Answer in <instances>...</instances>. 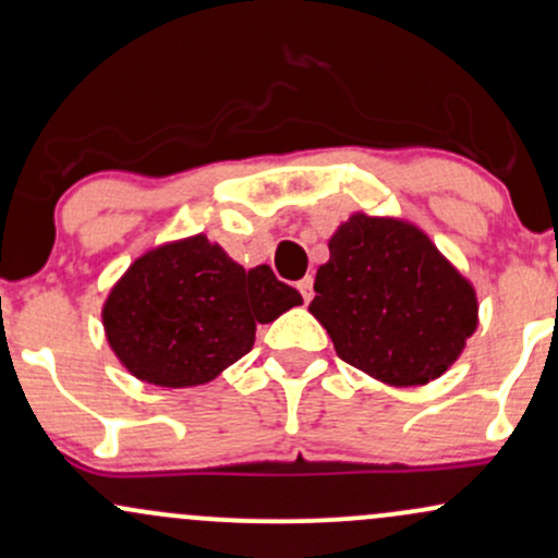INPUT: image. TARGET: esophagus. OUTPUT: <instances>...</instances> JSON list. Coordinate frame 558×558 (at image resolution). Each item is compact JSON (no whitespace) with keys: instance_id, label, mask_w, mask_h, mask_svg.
Segmentation results:
<instances>
[{"instance_id":"1","label":"esophagus","mask_w":558,"mask_h":558,"mask_svg":"<svg viewBox=\"0 0 558 558\" xmlns=\"http://www.w3.org/2000/svg\"><path fill=\"white\" fill-rule=\"evenodd\" d=\"M296 288H299L301 296H304V301H312V275H306V278H301L299 283H296Z\"/></svg>"}]
</instances>
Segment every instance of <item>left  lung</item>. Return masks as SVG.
Instances as JSON below:
<instances>
[{
  "label": "left lung",
  "instance_id": "left-lung-1",
  "mask_svg": "<svg viewBox=\"0 0 558 558\" xmlns=\"http://www.w3.org/2000/svg\"><path fill=\"white\" fill-rule=\"evenodd\" d=\"M310 312L336 354L386 386L435 380L477 330V293L425 230L354 213L328 241Z\"/></svg>",
  "mask_w": 558,
  "mask_h": 558
}]
</instances>
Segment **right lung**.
Returning a JSON list of instances; mask_svg holds the SVG:
<instances>
[{"label":"right lung","mask_w":558,"mask_h":558,"mask_svg":"<svg viewBox=\"0 0 558 558\" xmlns=\"http://www.w3.org/2000/svg\"><path fill=\"white\" fill-rule=\"evenodd\" d=\"M301 304L267 265L243 270L204 233L149 248L112 286L101 325L120 364L162 388L204 386L254 345L257 325Z\"/></svg>","instance_id":"obj_1"}]
</instances>
